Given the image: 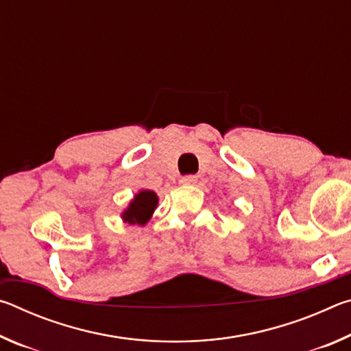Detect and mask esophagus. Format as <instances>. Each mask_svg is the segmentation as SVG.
I'll list each match as a JSON object with an SVG mask.
<instances>
[{"label":"esophagus","mask_w":351,"mask_h":351,"mask_svg":"<svg viewBox=\"0 0 351 351\" xmlns=\"http://www.w3.org/2000/svg\"><path fill=\"white\" fill-rule=\"evenodd\" d=\"M181 182L186 184V186H192V184L197 182V176L195 175H186L181 178Z\"/></svg>","instance_id":"esophagus-1"}]
</instances>
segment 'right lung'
I'll use <instances>...</instances> for the list:
<instances>
[{
  "instance_id": "add662e5",
  "label": "right lung",
  "mask_w": 351,
  "mask_h": 351,
  "mask_svg": "<svg viewBox=\"0 0 351 351\" xmlns=\"http://www.w3.org/2000/svg\"><path fill=\"white\" fill-rule=\"evenodd\" d=\"M158 206V197L152 190H142L123 212V219L130 224H145Z\"/></svg>"
}]
</instances>
